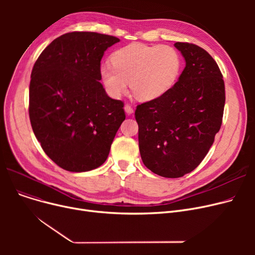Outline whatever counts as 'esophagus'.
Masks as SVG:
<instances>
[{
  "mask_svg": "<svg viewBox=\"0 0 255 255\" xmlns=\"http://www.w3.org/2000/svg\"><path fill=\"white\" fill-rule=\"evenodd\" d=\"M124 110H125V113H126L127 115H131V114H133V109H132V106H131V105H129V104H126V105L124 106Z\"/></svg>",
  "mask_w": 255,
  "mask_h": 255,
  "instance_id": "esophagus-1",
  "label": "esophagus"
}]
</instances>
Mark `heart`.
Here are the masks:
<instances>
[{
    "mask_svg": "<svg viewBox=\"0 0 255 255\" xmlns=\"http://www.w3.org/2000/svg\"><path fill=\"white\" fill-rule=\"evenodd\" d=\"M114 66L104 65L100 74L113 97H120L128 89L144 101L162 96L178 80L182 61L176 48L169 45L132 43L112 56Z\"/></svg>",
    "mask_w": 255,
    "mask_h": 255,
    "instance_id": "heart-1",
    "label": "heart"
}]
</instances>
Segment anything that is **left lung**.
Wrapping results in <instances>:
<instances>
[{"label":"left lung","mask_w":255,"mask_h":255,"mask_svg":"<svg viewBox=\"0 0 255 255\" xmlns=\"http://www.w3.org/2000/svg\"><path fill=\"white\" fill-rule=\"evenodd\" d=\"M186 66L162 96L137 105L143 164L158 176L181 178L208 154L222 123L225 89L221 71L204 48L176 42Z\"/></svg>","instance_id":"8db88e82"}]
</instances>
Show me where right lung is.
<instances>
[{
    "instance_id": "obj_1",
    "label": "right lung",
    "mask_w": 255,
    "mask_h": 255,
    "mask_svg": "<svg viewBox=\"0 0 255 255\" xmlns=\"http://www.w3.org/2000/svg\"><path fill=\"white\" fill-rule=\"evenodd\" d=\"M95 32L64 34L41 52L31 74L29 115L45 154L65 170L102 165L125 120L124 103L99 80L104 51L119 42Z\"/></svg>"
}]
</instances>
